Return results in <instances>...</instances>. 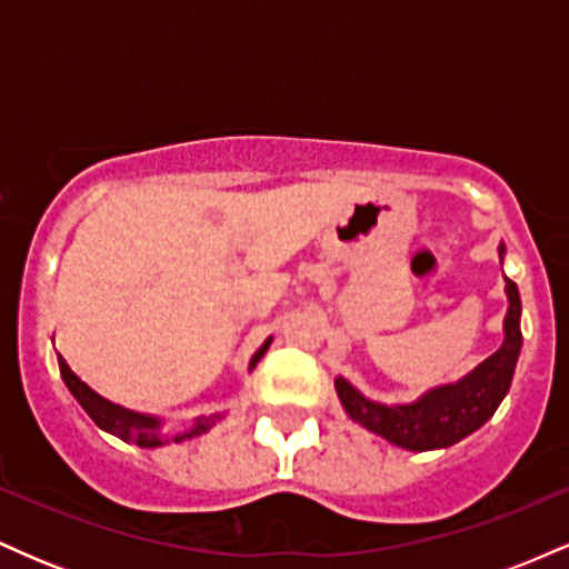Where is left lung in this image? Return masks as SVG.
<instances>
[{
	"mask_svg": "<svg viewBox=\"0 0 569 569\" xmlns=\"http://www.w3.org/2000/svg\"><path fill=\"white\" fill-rule=\"evenodd\" d=\"M506 257V246L500 243V262ZM508 316L502 321L500 350L492 352L485 363H479L471 375L452 385L428 390L411 403H380L371 401L356 390L345 377H337L335 388L339 401L350 420L363 426L371 433L409 452H428V449H447L479 430L500 407L511 388L516 361L521 352V299L513 280L506 278Z\"/></svg>",
	"mask_w": 569,
	"mask_h": 569,
	"instance_id": "obj_1",
	"label": "left lung"
}]
</instances>
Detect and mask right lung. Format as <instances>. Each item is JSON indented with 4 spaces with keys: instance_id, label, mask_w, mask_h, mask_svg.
Wrapping results in <instances>:
<instances>
[{
    "instance_id": "1",
    "label": "right lung",
    "mask_w": 569,
    "mask_h": 569,
    "mask_svg": "<svg viewBox=\"0 0 569 569\" xmlns=\"http://www.w3.org/2000/svg\"><path fill=\"white\" fill-rule=\"evenodd\" d=\"M270 342H272V337L267 339L262 348L253 352L251 363H248V371L262 361V356L267 352V348H270ZM58 367H61V377H63V382H67L69 393L80 401V407L88 411L90 420H93L101 430H107V433H112V436H117V439H122L128 443H136V447L154 449V447H166V443L189 441V439H194V436L208 433V430H211L221 420V415L198 417V420L192 422V428L181 430V433H162L160 417L141 415V411L126 409V407H120V403H112L109 398L98 396L88 382H82L80 377L69 369V363L63 361L61 356H58Z\"/></svg>"
}]
</instances>
